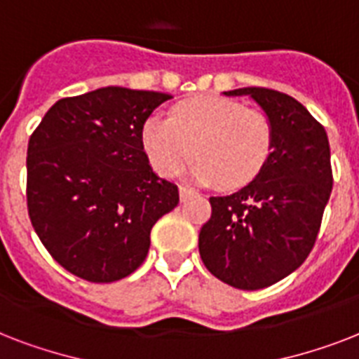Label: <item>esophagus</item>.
Instances as JSON below:
<instances>
[{"instance_id": "obj_1", "label": "esophagus", "mask_w": 359, "mask_h": 359, "mask_svg": "<svg viewBox=\"0 0 359 359\" xmlns=\"http://www.w3.org/2000/svg\"><path fill=\"white\" fill-rule=\"evenodd\" d=\"M179 194H180V201H186V199H190L191 196H196V191L191 190V188H186V186H180Z\"/></svg>"}]
</instances>
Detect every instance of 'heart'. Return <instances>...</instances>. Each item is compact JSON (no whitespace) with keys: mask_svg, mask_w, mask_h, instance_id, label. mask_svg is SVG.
Here are the masks:
<instances>
[{"mask_svg":"<svg viewBox=\"0 0 359 359\" xmlns=\"http://www.w3.org/2000/svg\"><path fill=\"white\" fill-rule=\"evenodd\" d=\"M272 145L266 114L218 95L186 100L171 109L169 119L154 115L143 126V147L158 173H180L196 152L191 179L218 182L225 190L250 184L268 162Z\"/></svg>","mask_w":359,"mask_h":359,"instance_id":"1","label":"heart"}]
</instances>
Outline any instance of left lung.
Wrapping results in <instances>:
<instances>
[{
    "label": "left lung",
    "mask_w": 359,
    "mask_h": 359,
    "mask_svg": "<svg viewBox=\"0 0 359 359\" xmlns=\"http://www.w3.org/2000/svg\"><path fill=\"white\" fill-rule=\"evenodd\" d=\"M251 97L273 128L272 152L242 190L210 197L212 214L199 233L208 272L242 290L278 283L311 253L332 194L326 130L285 93L264 87L225 91Z\"/></svg>",
    "instance_id": "left-lung-1"
}]
</instances>
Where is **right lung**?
<instances>
[{"label": "right lung", "mask_w": 359, "mask_h": 359, "mask_svg": "<svg viewBox=\"0 0 359 359\" xmlns=\"http://www.w3.org/2000/svg\"><path fill=\"white\" fill-rule=\"evenodd\" d=\"M169 95L102 87L61 98L27 145V210L55 261L111 283L137 270L151 229L179 205V188L152 171L143 124Z\"/></svg>", "instance_id": "add662e5"}]
</instances>
